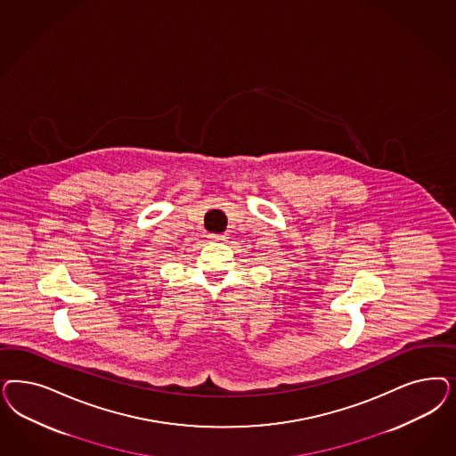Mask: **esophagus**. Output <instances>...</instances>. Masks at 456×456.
Returning <instances> with one entry per match:
<instances>
[{
	"mask_svg": "<svg viewBox=\"0 0 456 456\" xmlns=\"http://www.w3.org/2000/svg\"><path fill=\"white\" fill-rule=\"evenodd\" d=\"M209 238H211L213 241H226V238H228V236L224 233V235H209Z\"/></svg>",
	"mask_w": 456,
	"mask_h": 456,
	"instance_id": "obj_1",
	"label": "esophagus"
}]
</instances>
